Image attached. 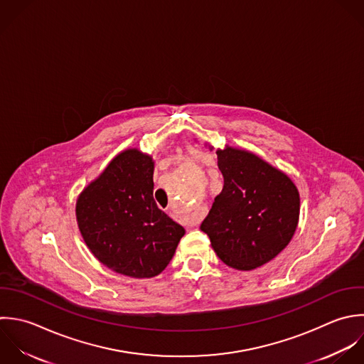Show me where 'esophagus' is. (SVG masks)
Returning <instances> with one entry per match:
<instances>
[{
  "instance_id": "1",
  "label": "esophagus",
  "mask_w": 364,
  "mask_h": 364,
  "mask_svg": "<svg viewBox=\"0 0 364 364\" xmlns=\"http://www.w3.org/2000/svg\"><path fill=\"white\" fill-rule=\"evenodd\" d=\"M178 221L184 227H193V225H196L198 223L196 215H183V217H178Z\"/></svg>"
}]
</instances>
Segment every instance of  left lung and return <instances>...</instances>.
Wrapping results in <instances>:
<instances>
[{
	"instance_id": "obj_1",
	"label": "left lung",
	"mask_w": 364,
	"mask_h": 364,
	"mask_svg": "<svg viewBox=\"0 0 364 364\" xmlns=\"http://www.w3.org/2000/svg\"><path fill=\"white\" fill-rule=\"evenodd\" d=\"M217 156L224 187L200 228L225 265L251 271L274 259L292 240L299 193L285 173L254 153L225 147Z\"/></svg>"
}]
</instances>
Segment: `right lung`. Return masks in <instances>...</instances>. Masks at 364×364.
Masks as SVG:
<instances>
[{
  "instance_id": "obj_1",
  "label": "right lung",
  "mask_w": 364,
  "mask_h": 364,
  "mask_svg": "<svg viewBox=\"0 0 364 364\" xmlns=\"http://www.w3.org/2000/svg\"><path fill=\"white\" fill-rule=\"evenodd\" d=\"M154 161L137 149L119 153L77 197L76 220L90 252L109 269L153 278L186 234L153 198Z\"/></svg>"
}]
</instances>
